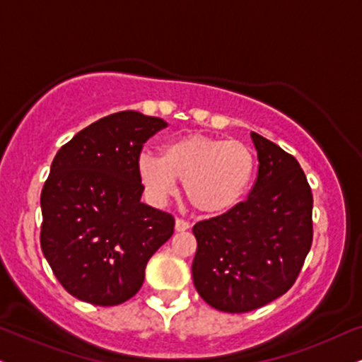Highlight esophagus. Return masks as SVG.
Segmentation results:
<instances>
[{
    "mask_svg": "<svg viewBox=\"0 0 362 362\" xmlns=\"http://www.w3.org/2000/svg\"><path fill=\"white\" fill-rule=\"evenodd\" d=\"M174 228H176V231H186L189 230V223L181 220V218H177L176 223H174Z\"/></svg>",
    "mask_w": 362,
    "mask_h": 362,
    "instance_id": "34e87169",
    "label": "esophagus"
}]
</instances>
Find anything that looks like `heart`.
<instances>
[{"mask_svg":"<svg viewBox=\"0 0 362 362\" xmlns=\"http://www.w3.org/2000/svg\"><path fill=\"white\" fill-rule=\"evenodd\" d=\"M257 159L242 141L188 134L166 142L160 158L141 154L137 177L151 203L164 204L185 181L191 206L206 215L230 211L243 199L255 176Z\"/></svg>","mask_w":362,"mask_h":362,"instance_id":"obj_1","label":"heart"}]
</instances>
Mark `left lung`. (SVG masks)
Listing matches in <instances>:
<instances>
[{
    "instance_id": "left-lung-1",
    "label": "left lung",
    "mask_w": 362,
    "mask_h": 362,
    "mask_svg": "<svg viewBox=\"0 0 362 362\" xmlns=\"http://www.w3.org/2000/svg\"><path fill=\"white\" fill-rule=\"evenodd\" d=\"M258 156L248 198L193 226V282L206 304L242 314L292 287L312 245V191L297 159L252 132Z\"/></svg>"
}]
</instances>
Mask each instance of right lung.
I'll return each mask as SVG.
<instances>
[{
    "mask_svg": "<svg viewBox=\"0 0 362 362\" xmlns=\"http://www.w3.org/2000/svg\"><path fill=\"white\" fill-rule=\"evenodd\" d=\"M168 124L122 110L90 124L62 146L42 189L40 243L58 282L93 305L136 296L174 218L141 202L137 159Z\"/></svg>",
    "mask_w": 362,
    "mask_h": 362,
    "instance_id": "add662e5",
    "label": "right lung"
}]
</instances>
